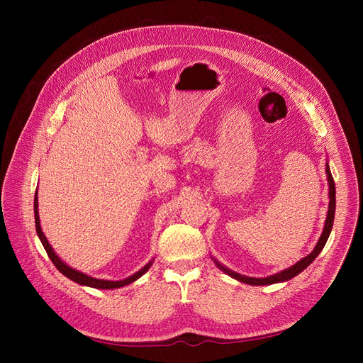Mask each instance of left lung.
Segmentation results:
<instances>
[{"instance_id":"left-lung-1","label":"left lung","mask_w":363,"mask_h":363,"mask_svg":"<svg viewBox=\"0 0 363 363\" xmlns=\"http://www.w3.org/2000/svg\"><path fill=\"white\" fill-rule=\"evenodd\" d=\"M325 174H327V182H328V211H327V218H325V223H324V230L318 239V242L315 245V248L312 250L311 255H307L306 257H303L301 260H298L296 263H294L292 267L283 269L277 274H272V276L268 277H248V276H242V274L235 272L232 269H228L227 267H224L223 263H219L216 259H213L215 265L221 269L223 272H225L227 276L233 277L235 280L240 281V283H247L251 284V286H265V284H274V283H281V281H288L291 279H294L295 276H298L300 272H303L307 267L311 265V263L318 257V255L323 251L328 236H330L332 232V227H333V221H335V211H336V189H335V182L332 177V172H330V167H328V162L325 163Z\"/></svg>"}]
</instances>
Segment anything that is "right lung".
Here are the masks:
<instances>
[{
  "label": "right lung",
  "instance_id": "obj_1",
  "mask_svg": "<svg viewBox=\"0 0 363 363\" xmlns=\"http://www.w3.org/2000/svg\"><path fill=\"white\" fill-rule=\"evenodd\" d=\"M35 223H36V233H38V236H39V239H40V242H42L43 248H45L48 257L51 259V262L54 263V265H56V268L63 274L65 277H68L69 280H72V281H75V283L82 284V286H89V288H95V289H118V288L127 286V284L133 283V281H136L139 277L144 276V274H145V272L150 269V267L152 265V260H155V259H151V260L147 263L145 267H142L138 272H135V274H133V276H130V277L123 279V280H115V281H113V280L95 279V277L87 276V274H84V272H82V271H79V269H75V268H72V267L67 265V263H65V262H63V260L56 255V251H54V250H52V247L50 245L48 239L45 238V235H43V232H42V227H40V219H39V203H38V191H36V195H35Z\"/></svg>",
  "mask_w": 363,
  "mask_h": 363
}]
</instances>
